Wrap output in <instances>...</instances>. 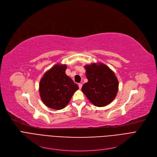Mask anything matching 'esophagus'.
Instances as JSON below:
<instances>
[{
	"label": "esophagus",
	"instance_id": "34e87169",
	"mask_svg": "<svg viewBox=\"0 0 157 157\" xmlns=\"http://www.w3.org/2000/svg\"><path fill=\"white\" fill-rule=\"evenodd\" d=\"M78 86H79V89H81V88H82V84H81V83H79V84H78Z\"/></svg>",
	"mask_w": 157,
	"mask_h": 157
}]
</instances>
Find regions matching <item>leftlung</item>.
<instances>
[{"label":"left lung","instance_id":"1","mask_svg":"<svg viewBox=\"0 0 157 157\" xmlns=\"http://www.w3.org/2000/svg\"><path fill=\"white\" fill-rule=\"evenodd\" d=\"M88 82L82 86L83 92L94 105L103 107L117 96L118 81L114 73L103 63L85 66Z\"/></svg>","mask_w":157,"mask_h":157}]
</instances>
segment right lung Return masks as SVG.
Here are the masks:
<instances>
[{
	"label": "right lung",
	"instance_id": "add662e5",
	"mask_svg": "<svg viewBox=\"0 0 157 157\" xmlns=\"http://www.w3.org/2000/svg\"><path fill=\"white\" fill-rule=\"evenodd\" d=\"M66 65L56 64L40 81V96L48 108L56 110L63 109L79 89L78 85L66 75Z\"/></svg>",
	"mask_w": 157,
	"mask_h": 157
}]
</instances>
